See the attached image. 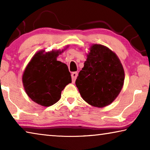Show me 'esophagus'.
<instances>
[{"instance_id":"esophagus-1","label":"esophagus","mask_w":150,"mask_h":150,"mask_svg":"<svg viewBox=\"0 0 150 150\" xmlns=\"http://www.w3.org/2000/svg\"><path fill=\"white\" fill-rule=\"evenodd\" d=\"M77 75H78V73L77 72H73V73H72L71 78H72V82L73 83H75L76 79H77Z\"/></svg>"}]
</instances>
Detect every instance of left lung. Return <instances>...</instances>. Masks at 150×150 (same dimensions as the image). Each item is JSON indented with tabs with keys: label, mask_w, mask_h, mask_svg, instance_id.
<instances>
[{
	"label": "left lung",
	"mask_w": 150,
	"mask_h": 150,
	"mask_svg": "<svg viewBox=\"0 0 150 150\" xmlns=\"http://www.w3.org/2000/svg\"><path fill=\"white\" fill-rule=\"evenodd\" d=\"M87 57L75 85L85 102L105 107L116 99L122 88L123 66L115 53L103 45L93 44Z\"/></svg>",
	"instance_id": "obj_1"
}]
</instances>
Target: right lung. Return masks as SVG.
I'll use <instances>...</instances> for the list:
<instances>
[{"mask_svg": "<svg viewBox=\"0 0 150 150\" xmlns=\"http://www.w3.org/2000/svg\"><path fill=\"white\" fill-rule=\"evenodd\" d=\"M67 47L62 51H39L27 65L22 83L28 96L35 103L43 106L54 105L60 99L65 86L71 83L67 65L57 60Z\"/></svg>", "mask_w": 150, "mask_h": 150, "instance_id": "right-lung-1", "label": "right lung"}]
</instances>
